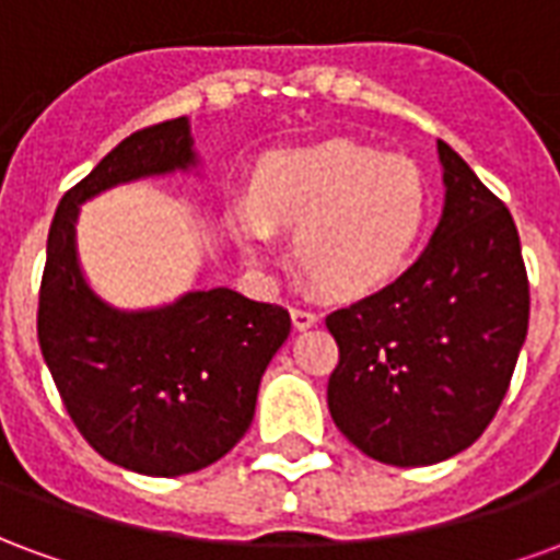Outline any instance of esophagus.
Segmentation results:
<instances>
[{
    "instance_id": "34e87169",
    "label": "esophagus",
    "mask_w": 560,
    "mask_h": 560,
    "mask_svg": "<svg viewBox=\"0 0 560 560\" xmlns=\"http://www.w3.org/2000/svg\"><path fill=\"white\" fill-rule=\"evenodd\" d=\"M291 317H293V327H296V329H308V327H315V324H317V312L305 308V305H293Z\"/></svg>"
}]
</instances>
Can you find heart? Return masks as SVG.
<instances>
[{
	"mask_svg": "<svg viewBox=\"0 0 560 560\" xmlns=\"http://www.w3.org/2000/svg\"><path fill=\"white\" fill-rule=\"evenodd\" d=\"M432 203V185L413 159L332 140L272 155L236 228L255 257L272 252V228H291L296 264L317 288L369 296L411 267Z\"/></svg>",
	"mask_w": 560,
	"mask_h": 560,
	"instance_id": "obj_1",
	"label": "heart"
}]
</instances>
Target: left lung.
Instances as JSON below:
<instances>
[{
  "instance_id": "8db88e82",
  "label": "left lung",
  "mask_w": 560,
  "mask_h": 560,
  "mask_svg": "<svg viewBox=\"0 0 560 560\" xmlns=\"http://www.w3.org/2000/svg\"><path fill=\"white\" fill-rule=\"evenodd\" d=\"M446 203L399 279L327 315L339 365L327 401L365 456L417 468L470 446L510 387L528 336V272L510 209L444 140Z\"/></svg>"
}]
</instances>
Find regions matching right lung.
Here are the masks:
<instances>
[{
    "label": "right lung",
    "instance_id": "1",
    "mask_svg": "<svg viewBox=\"0 0 560 560\" xmlns=\"http://www.w3.org/2000/svg\"><path fill=\"white\" fill-rule=\"evenodd\" d=\"M191 161L185 116L107 152L56 207L38 291V345L68 417L95 453L149 477L207 468L243 438L260 377L291 332L281 305L228 288L155 312H116L86 288L74 252L80 203Z\"/></svg>",
    "mask_w": 560,
    "mask_h": 560
}]
</instances>
